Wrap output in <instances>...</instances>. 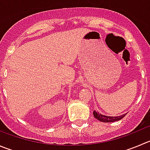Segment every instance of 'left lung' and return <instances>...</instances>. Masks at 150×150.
Here are the masks:
<instances>
[{
	"instance_id": "1",
	"label": "left lung",
	"mask_w": 150,
	"mask_h": 150,
	"mask_svg": "<svg viewBox=\"0 0 150 150\" xmlns=\"http://www.w3.org/2000/svg\"><path fill=\"white\" fill-rule=\"evenodd\" d=\"M93 115H94V117L96 118H97L98 121H102V122L105 123H110V122H114L116 121H119V120L122 119L123 117L126 115L127 114L122 115L121 116H117V117H112V116H107L103 115L100 114L98 112L94 111L93 112Z\"/></svg>"
}]
</instances>
